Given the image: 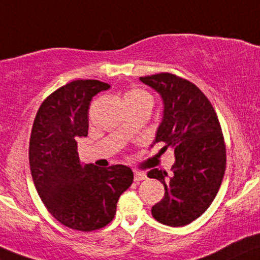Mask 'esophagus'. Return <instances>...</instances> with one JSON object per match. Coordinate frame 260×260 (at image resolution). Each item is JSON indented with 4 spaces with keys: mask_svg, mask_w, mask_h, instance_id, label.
I'll return each mask as SVG.
<instances>
[{
    "mask_svg": "<svg viewBox=\"0 0 260 260\" xmlns=\"http://www.w3.org/2000/svg\"><path fill=\"white\" fill-rule=\"evenodd\" d=\"M145 179H147V176H145V174H143V172H135V174H134V180H135V182L144 181Z\"/></svg>",
    "mask_w": 260,
    "mask_h": 260,
    "instance_id": "1",
    "label": "esophagus"
}]
</instances>
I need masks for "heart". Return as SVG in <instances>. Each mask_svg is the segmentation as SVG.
I'll return each mask as SVG.
<instances>
[{
	"label": "heart",
	"mask_w": 260,
	"mask_h": 260,
	"mask_svg": "<svg viewBox=\"0 0 260 260\" xmlns=\"http://www.w3.org/2000/svg\"><path fill=\"white\" fill-rule=\"evenodd\" d=\"M150 100V95L148 94L147 91L143 89H132L125 94V102L126 103H134V102H142V101Z\"/></svg>",
	"instance_id": "b5f03b06"
}]
</instances>
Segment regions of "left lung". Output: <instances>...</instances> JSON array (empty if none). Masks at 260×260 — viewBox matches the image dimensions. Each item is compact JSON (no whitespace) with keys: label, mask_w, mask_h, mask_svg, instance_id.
Instances as JSON below:
<instances>
[{"label":"left lung","mask_w":260,"mask_h":260,"mask_svg":"<svg viewBox=\"0 0 260 260\" xmlns=\"http://www.w3.org/2000/svg\"><path fill=\"white\" fill-rule=\"evenodd\" d=\"M140 81L163 102L153 144L163 142V148L171 147L175 154L171 176L158 169L148 172L165 186V197L152 207V214L167 226H185L208 209L223 180L226 147L221 125L208 98L186 79L160 73Z\"/></svg>","instance_id":"left-lung-1"}]
</instances>
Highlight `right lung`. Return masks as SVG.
<instances>
[{
    "instance_id": "1",
    "label": "right lung",
    "mask_w": 260,
    "mask_h": 260,
    "mask_svg": "<svg viewBox=\"0 0 260 260\" xmlns=\"http://www.w3.org/2000/svg\"><path fill=\"white\" fill-rule=\"evenodd\" d=\"M110 85L100 80H75L43 101L29 142L34 186L49 213L78 231L107 226L116 214L120 195L134 180L132 169L113 165L97 169L81 165L79 138L88 135L91 98Z\"/></svg>"
}]
</instances>
